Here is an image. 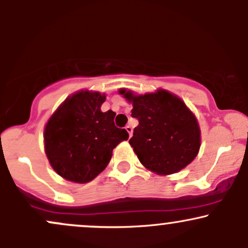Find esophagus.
Returning a JSON list of instances; mask_svg holds the SVG:
<instances>
[{"instance_id": "obj_1", "label": "esophagus", "mask_w": 248, "mask_h": 248, "mask_svg": "<svg viewBox=\"0 0 248 248\" xmlns=\"http://www.w3.org/2000/svg\"><path fill=\"white\" fill-rule=\"evenodd\" d=\"M126 130H127V133L129 134V138H130V136H132V134H133L132 126H126Z\"/></svg>"}]
</instances>
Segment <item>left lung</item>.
<instances>
[{
	"label": "left lung",
	"instance_id": "1",
	"mask_svg": "<svg viewBox=\"0 0 248 248\" xmlns=\"http://www.w3.org/2000/svg\"><path fill=\"white\" fill-rule=\"evenodd\" d=\"M119 93L133 105L139 120L129 144L142 166L167 176L184 169L198 155L201 128L184 101L169 91L135 94L121 88Z\"/></svg>",
	"mask_w": 248,
	"mask_h": 248
}]
</instances>
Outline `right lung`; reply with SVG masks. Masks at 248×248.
Listing matches in <instances>:
<instances>
[{
    "mask_svg": "<svg viewBox=\"0 0 248 248\" xmlns=\"http://www.w3.org/2000/svg\"><path fill=\"white\" fill-rule=\"evenodd\" d=\"M105 93L82 90L67 96L47 120L44 149L51 167L66 181L87 183L112 158L113 149L128 140L126 129L115 127V113L101 112Z\"/></svg>",
    "mask_w": 248,
    "mask_h": 248,
    "instance_id": "add662e5",
    "label": "right lung"
}]
</instances>
